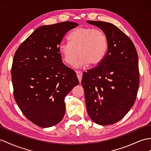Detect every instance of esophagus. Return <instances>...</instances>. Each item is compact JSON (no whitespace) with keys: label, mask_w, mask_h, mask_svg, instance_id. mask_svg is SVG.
Wrapping results in <instances>:
<instances>
[{"label":"esophagus","mask_w":151,"mask_h":151,"mask_svg":"<svg viewBox=\"0 0 151 151\" xmlns=\"http://www.w3.org/2000/svg\"><path fill=\"white\" fill-rule=\"evenodd\" d=\"M76 76L78 77V79L79 80L80 83L81 82V80L82 79V75L83 73L82 71H76Z\"/></svg>","instance_id":"1"}]
</instances>
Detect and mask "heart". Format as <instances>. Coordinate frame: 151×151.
Returning <instances> with one entry per match:
<instances>
[{"label": "heart", "mask_w": 151, "mask_h": 151, "mask_svg": "<svg viewBox=\"0 0 151 151\" xmlns=\"http://www.w3.org/2000/svg\"><path fill=\"white\" fill-rule=\"evenodd\" d=\"M69 42H62L59 52L66 64H75L77 68H82L88 64H98L103 59L108 49V39L101 30L89 27H79L74 29L69 36Z\"/></svg>", "instance_id": "obj_1"}]
</instances>
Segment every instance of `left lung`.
Segmentation results:
<instances>
[{
  "label": "left lung",
  "mask_w": 151,
  "mask_h": 151,
  "mask_svg": "<svg viewBox=\"0 0 151 151\" xmlns=\"http://www.w3.org/2000/svg\"><path fill=\"white\" fill-rule=\"evenodd\" d=\"M101 29L108 49L98 66L84 72L82 85L87 113L94 122L113 124L132 108L139 86L138 54L133 42L109 22L87 20Z\"/></svg>",
  "instance_id": "8db88e82"
}]
</instances>
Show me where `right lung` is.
Wrapping results in <instances>:
<instances>
[{
	"instance_id": "add662e5",
	"label": "right lung",
	"mask_w": 151,
	"mask_h": 151,
	"mask_svg": "<svg viewBox=\"0 0 151 151\" xmlns=\"http://www.w3.org/2000/svg\"><path fill=\"white\" fill-rule=\"evenodd\" d=\"M78 24L72 22L42 25L22 42L13 57L11 79L14 97L22 113L41 127L63 120L64 98L79 81L63 63L59 45Z\"/></svg>"
}]
</instances>
